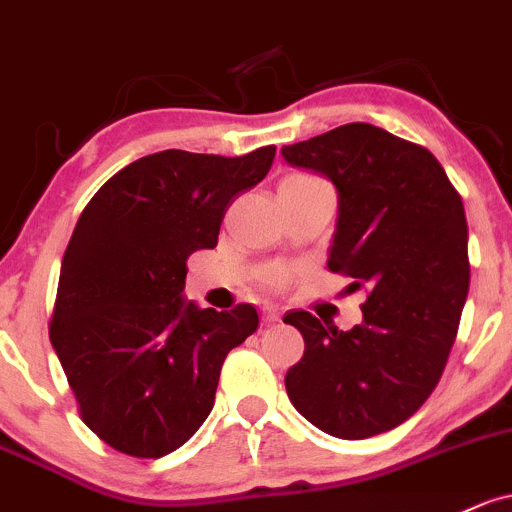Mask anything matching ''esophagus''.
<instances>
[{
  "label": "esophagus",
  "mask_w": 512,
  "mask_h": 512,
  "mask_svg": "<svg viewBox=\"0 0 512 512\" xmlns=\"http://www.w3.org/2000/svg\"><path fill=\"white\" fill-rule=\"evenodd\" d=\"M261 320H263V324H276V322H280V310H278L276 305H271V302H266V305H263Z\"/></svg>",
  "instance_id": "obj_1"
}]
</instances>
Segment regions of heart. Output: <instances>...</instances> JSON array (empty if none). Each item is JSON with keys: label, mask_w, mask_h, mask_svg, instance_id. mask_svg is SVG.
Listing matches in <instances>:
<instances>
[{"label": "heart", "mask_w": 512, "mask_h": 512, "mask_svg": "<svg viewBox=\"0 0 512 512\" xmlns=\"http://www.w3.org/2000/svg\"><path fill=\"white\" fill-rule=\"evenodd\" d=\"M295 178H307V175H295ZM266 280L271 285H280L285 280V276H283V271H271V273H268Z\"/></svg>", "instance_id": "heart-1"}]
</instances>
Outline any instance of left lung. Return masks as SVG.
I'll return each mask as SVG.
<instances>
[{
    "label": "left lung",
    "mask_w": 512,
    "mask_h": 512,
    "mask_svg": "<svg viewBox=\"0 0 512 512\" xmlns=\"http://www.w3.org/2000/svg\"><path fill=\"white\" fill-rule=\"evenodd\" d=\"M339 192L327 268L366 285L364 322L339 329L305 310V354L285 376L290 403L339 439H366L420 410L442 378L469 295L461 195L427 148L354 122L280 148Z\"/></svg>",
    "instance_id": "8db88e82"
}]
</instances>
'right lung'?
Here are the masks:
<instances>
[{"label":"right lung","instance_id":"1","mask_svg":"<svg viewBox=\"0 0 512 512\" xmlns=\"http://www.w3.org/2000/svg\"><path fill=\"white\" fill-rule=\"evenodd\" d=\"M276 146L246 156L170 148L119 170L82 210L60 266L51 344L80 417L117 452L158 459L210 415L219 371L256 332L254 305L183 300L188 256L217 246L234 197Z\"/></svg>","mask_w":512,"mask_h":512}]
</instances>
